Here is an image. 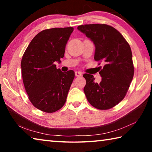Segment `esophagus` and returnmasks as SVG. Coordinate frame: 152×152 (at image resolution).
I'll use <instances>...</instances> for the list:
<instances>
[{"label": "esophagus", "mask_w": 152, "mask_h": 152, "mask_svg": "<svg viewBox=\"0 0 152 152\" xmlns=\"http://www.w3.org/2000/svg\"><path fill=\"white\" fill-rule=\"evenodd\" d=\"M75 75L77 77L81 76H82V72H79V71H76V72H75Z\"/></svg>", "instance_id": "1"}]
</instances>
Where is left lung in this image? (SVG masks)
Returning <instances> with one entry per match:
<instances>
[{
    "label": "left lung",
    "instance_id": "8db88e82",
    "mask_svg": "<svg viewBox=\"0 0 152 152\" xmlns=\"http://www.w3.org/2000/svg\"><path fill=\"white\" fill-rule=\"evenodd\" d=\"M78 29L94 43V60L99 61V65L104 63L102 69L100 66V83L94 82L92 74L83 75L86 99L96 109H111L124 99L134 75L129 44L116 29L106 24L80 25Z\"/></svg>",
    "mask_w": 152,
    "mask_h": 152
}]
</instances>
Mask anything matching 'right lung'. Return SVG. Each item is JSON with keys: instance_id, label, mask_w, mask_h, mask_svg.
I'll list each match as a JSON object with an SVG mask.
<instances>
[{"instance_id": "obj_1", "label": "right lung", "mask_w": 152, "mask_h": 152, "mask_svg": "<svg viewBox=\"0 0 152 152\" xmlns=\"http://www.w3.org/2000/svg\"><path fill=\"white\" fill-rule=\"evenodd\" d=\"M73 27L51 28L36 35L21 60V74L28 98L35 108L45 113L60 109L66 101L75 76L73 70L57 69Z\"/></svg>"}]
</instances>
